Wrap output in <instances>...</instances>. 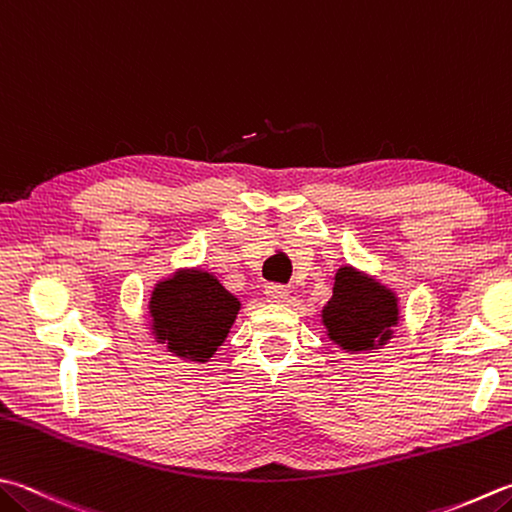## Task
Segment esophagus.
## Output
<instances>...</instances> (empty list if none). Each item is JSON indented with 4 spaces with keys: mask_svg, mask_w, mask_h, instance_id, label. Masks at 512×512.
I'll use <instances>...</instances> for the list:
<instances>
[{
    "mask_svg": "<svg viewBox=\"0 0 512 512\" xmlns=\"http://www.w3.org/2000/svg\"><path fill=\"white\" fill-rule=\"evenodd\" d=\"M265 296L272 303H285V298L289 296V287L281 285V283H272V285L265 287Z\"/></svg>",
    "mask_w": 512,
    "mask_h": 512,
    "instance_id": "34e87169",
    "label": "esophagus"
}]
</instances>
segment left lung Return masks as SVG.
I'll return each instance as SVG.
<instances>
[{
  "label": "left lung",
  "mask_w": 512,
  "mask_h": 512,
  "mask_svg": "<svg viewBox=\"0 0 512 512\" xmlns=\"http://www.w3.org/2000/svg\"><path fill=\"white\" fill-rule=\"evenodd\" d=\"M397 298L352 267L336 274L334 294L323 310L327 334L343 350L361 352L388 341L397 325Z\"/></svg>",
  "instance_id": "1"
}]
</instances>
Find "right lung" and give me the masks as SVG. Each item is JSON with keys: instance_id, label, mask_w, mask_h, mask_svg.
I'll list each match as a JSON object with an SVG mask.
<instances>
[{"instance_id": "obj_1", "label": "right lung", "mask_w": 512, "mask_h": 512, "mask_svg": "<svg viewBox=\"0 0 512 512\" xmlns=\"http://www.w3.org/2000/svg\"><path fill=\"white\" fill-rule=\"evenodd\" d=\"M149 310L160 343L185 359L207 361L223 345L240 303L218 278L189 272L160 283Z\"/></svg>"}]
</instances>
